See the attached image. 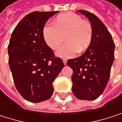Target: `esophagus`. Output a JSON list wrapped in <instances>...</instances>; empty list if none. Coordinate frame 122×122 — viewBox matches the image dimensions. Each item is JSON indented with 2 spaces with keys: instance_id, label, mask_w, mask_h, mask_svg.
<instances>
[{
  "instance_id": "34e87169",
  "label": "esophagus",
  "mask_w": 122,
  "mask_h": 122,
  "mask_svg": "<svg viewBox=\"0 0 122 122\" xmlns=\"http://www.w3.org/2000/svg\"><path fill=\"white\" fill-rule=\"evenodd\" d=\"M63 64H64V65H66V63H67V61H66V59H63Z\"/></svg>"
}]
</instances>
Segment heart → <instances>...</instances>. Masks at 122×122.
<instances>
[{"label":"heart","mask_w":122,"mask_h":122,"mask_svg":"<svg viewBox=\"0 0 122 122\" xmlns=\"http://www.w3.org/2000/svg\"><path fill=\"white\" fill-rule=\"evenodd\" d=\"M54 25H48L43 30V36L47 45L56 49L65 40L66 44L56 51V56L68 59L76 52L82 53L89 47L92 38L90 23L75 13L67 12L59 15Z\"/></svg>","instance_id":"obj_1"}]
</instances>
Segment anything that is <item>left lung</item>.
<instances>
[{
	"instance_id": "8db88e82",
	"label": "left lung",
	"mask_w": 122,
	"mask_h": 122,
	"mask_svg": "<svg viewBox=\"0 0 122 122\" xmlns=\"http://www.w3.org/2000/svg\"><path fill=\"white\" fill-rule=\"evenodd\" d=\"M77 12L90 22L92 38L82 56L67 61L73 69L72 91L79 100H94L102 95L108 83L115 45L107 27L96 15L85 10Z\"/></svg>"
}]
</instances>
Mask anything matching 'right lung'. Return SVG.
<instances>
[{
	"mask_svg": "<svg viewBox=\"0 0 122 122\" xmlns=\"http://www.w3.org/2000/svg\"><path fill=\"white\" fill-rule=\"evenodd\" d=\"M57 12H33L26 15L13 30L8 47L15 87L31 102L51 97L53 82L64 67L61 59L54 57L43 36L45 23Z\"/></svg>",
	"mask_w": 122,
	"mask_h": 122,
	"instance_id": "1",
	"label": "right lung"
}]
</instances>
